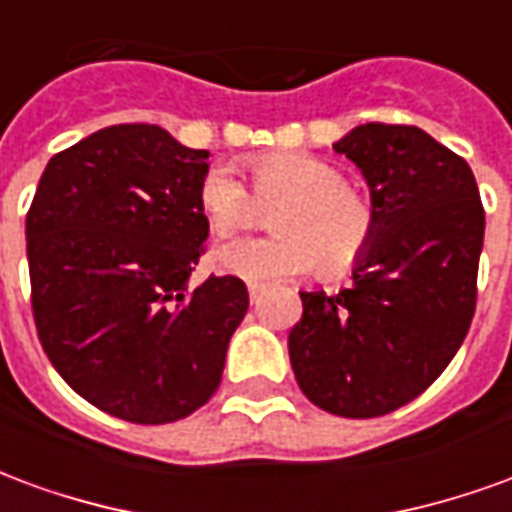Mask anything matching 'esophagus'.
<instances>
[{"mask_svg": "<svg viewBox=\"0 0 512 512\" xmlns=\"http://www.w3.org/2000/svg\"><path fill=\"white\" fill-rule=\"evenodd\" d=\"M246 288H249V299L257 301L260 296H263V290H266V285L263 282H246Z\"/></svg>", "mask_w": 512, "mask_h": 512, "instance_id": "esophagus-1", "label": "esophagus"}]
</instances>
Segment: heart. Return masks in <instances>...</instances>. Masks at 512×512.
Here are the masks:
<instances>
[{"mask_svg": "<svg viewBox=\"0 0 512 512\" xmlns=\"http://www.w3.org/2000/svg\"><path fill=\"white\" fill-rule=\"evenodd\" d=\"M252 189L233 169H211L200 183V208L219 238L252 230L271 211L277 235L235 241L216 252V266L244 279H279L315 266L343 279L365 263L378 235L376 200L345 180L340 164L310 153H268L249 161Z\"/></svg>", "mask_w": 512, "mask_h": 512, "instance_id": "obj_1", "label": "heart"}]
</instances>
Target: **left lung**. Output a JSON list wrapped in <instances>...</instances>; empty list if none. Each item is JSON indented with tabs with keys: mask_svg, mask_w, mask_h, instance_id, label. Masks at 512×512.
Returning a JSON list of instances; mask_svg holds the SVG:
<instances>
[{
	"mask_svg": "<svg viewBox=\"0 0 512 512\" xmlns=\"http://www.w3.org/2000/svg\"><path fill=\"white\" fill-rule=\"evenodd\" d=\"M334 150L367 178L378 235L354 288L301 293L290 365L323 411L384 417L444 373L472 326L485 211L469 164L422 128L367 123Z\"/></svg>",
	"mask_w": 512,
	"mask_h": 512,
	"instance_id": "left-lung-1",
	"label": "left lung"
}]
</instances>
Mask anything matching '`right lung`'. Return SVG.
Masks as SVG:
<instances>
[{"label": "right lung", "instance_id": "right-lung-1", "mask_svg": "<svg viewBox=\"0 0 512 512\" xmlns=\"http://www.w3.org/2000/svg\"><path fill=\"white\" fill-rule=\"evenodd\" d=\"M208 150L120 123L51 156L27 211L32 318L76 395L136 425L189 417L219 389L249 293L186 279L205 255Z\"/></svg>", "mask_w": 512, "mask_h": 512}]
</instances>
